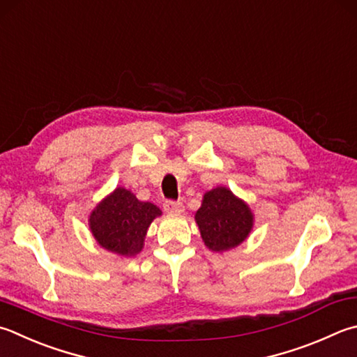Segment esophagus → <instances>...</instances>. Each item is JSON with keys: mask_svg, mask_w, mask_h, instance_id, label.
Returning a JSON list of instances; mask_svg holds the SVG:
<instances>
[{"mask_svg": "<svg viewBox=\"0 0 357 357\" xmlns=\"http://www.w3.org/2000/svg\"><path fill=\"white\" fill-rule=\"evenodd\" d=\"M163 206H165V211L171 213V214H180V213H183V210H185V206H183V204H181V202H174V200L165 202Z\"/></svg>", "mask_w": 357, "mask_h": 357, "instance_id": "34e87169", "label": "esophagus"}]
</instances>
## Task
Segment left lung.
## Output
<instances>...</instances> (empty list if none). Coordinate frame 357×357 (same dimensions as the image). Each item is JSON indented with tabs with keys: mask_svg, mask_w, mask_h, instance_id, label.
Instances as JSON below:
<instances>
[{
	"mask_svg": "<svg viewBox=\"0 0 357 357\" xmlns=\"http://www.w3.org/2000/svg\"><path fill=\"white\" fill-rule=\"evenodd\" d=\"M194 219L206 248L218 253L241 245L255 225L252 208L227 186L206 191Z\"/></svg>",
	"mask_w": 357,
	"mask_h": 357,
	"instance_id": "1",
	"label": "left lung"
}]
</instances>
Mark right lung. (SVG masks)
Masks as SVG:
<instances>
[{
  "mask_svg": "<svg viewBox=\"0 0 357 357\" xmlns=\"http://www.w3.org/2000/svg\"><path fill=\"white\" fill-rule=\"evenodd\" d=\"M161 210L141 202L135 194L118 186L93 208L89 227L98 244L118 257H135L144 247V239L153 219Z\"/></svg>",
  "mask_w": 357,
  "mask_h": 357,
  "instance_id": "obj_1",
  "label": "right lung"
}]
</instances>
